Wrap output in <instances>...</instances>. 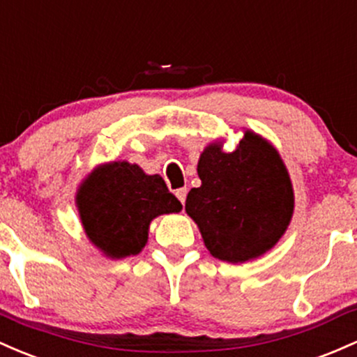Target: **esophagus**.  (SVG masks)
<instances>
[{"mask_svg": "<svg viewBox=\"0 0 357 357\" xmlns=\"http://www.w3.org/2000/svg\"><path fill=\"white\" fill-rule=\"evenodd\" d=\"M187 190L185 187H182V189H177V192H175V195H177V199L180 200V202H182V206L183 204H185V199H187Z\"/></svg>", "mask_w": 357, "mask_h": 357, "instance_id": "obj_1", "label": "esophagus"}]
</instances>
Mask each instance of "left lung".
<instances>
[{
  "label": "left lung",
  "mask_w": 357,
  "mask_h": 357,
  "mask_svg": "<svg viewBox=\"0 0 357 357\" xmlns=\"http://www.w3.org/2000/svg\"><path fill=\"white\" fill-rule=\"evenodd\" d=\"M197 172L202 185L189 192L185 211L214 258L243 263L275 246L291 219L294 190L270 143L250 131L231 153L214 143Z\"/></svg>",
  "instance_id": "8db88e82"
}]
</instances>
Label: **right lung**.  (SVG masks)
Masks as SVG:
<instances>
[{"label": "right lung", "instance_id": "obj_1", "mask_svg": "<svg viewBox=\"0 0 357 357\" xmlns=\"http://www.w3.org/2000/svg\"><path fill=\"white\" fill-rule=\"evenodd\" d=\"M86 234L111 258L138 255L151 219L182 209L160 175L114 162L96 168L77 194Z\"/></svg>", "mask_w": 357, "mask_h": 357}]
</instances>
